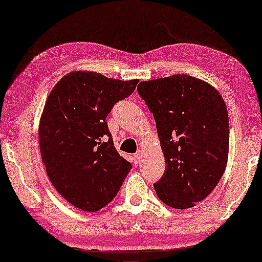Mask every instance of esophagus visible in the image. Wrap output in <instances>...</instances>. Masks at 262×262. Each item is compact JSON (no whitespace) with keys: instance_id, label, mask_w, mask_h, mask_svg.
Wrapping results in <instances>:
<instances>
[{"instance_id":"esophagus-1","label":"esophagus","mask_w":262,"mask_h":262,"mask_svg":"<svg viewBox=\"0 0 262 262\" xmlns=\"http://www.w3.org/2000/svg\"><path fill=\"white\" fill-rule=\"evenodd\" d=\"M134 157H135L136 162H139V161H141L142 157H143V150H138V151L135 154Z\"/></svg>"}]
</instances>
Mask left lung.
Wrapping results in <instances>:
<instances>
[{"instance_id":"1","label":"left lung","mask_w":262,"mask_h":262,"mask_svg":"<svg viewBox=\"0 0 262 262\" xmlns=\"http://www.w3.org/2000/svg\"><path fill=\"white\" fill-rule=\"evenodd\" d=\"M137 91L156 121L166 170L154 184L166 205L195 206L213 191L228 162L229 117L222 95L189 75L143 81Z\"/></svg>"}]
</instances>
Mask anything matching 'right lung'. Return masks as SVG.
<instances>
[{
	"label": "right lung",
	"instance_id": "add662e5",
	"mask_svg": "<svg viewBox=\"0 0 262 262\" xmlns=\"http://www.w3.org/2000/svg\"><path fill=\"white\" fill-rule=\"evenodd\" d=\"M137 83L71 71L46 99L38 128L41 160L53 187L77 209L101 210L131 170L132 164L114 148L106 117Z\"/></svg>",
	"mask_w": 262,
	"mask_h": 262
}]
</instances>
